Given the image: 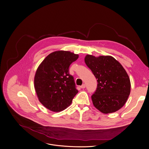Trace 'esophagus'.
<instances>
[{"label": "esophagus", "mask_w": 149, "mask_h": 149, "mask_svg": "<svg viewBox=\"0 0 149 149\" xmlns=\"http://www.w3.org/2000/svg\"><path fill=\"white\" fill-rule=\"evenodd\" d=\"M86 87V84H83L81 86V88H84Z\"/></svg>", "instance_id": "1"}]
</instances>
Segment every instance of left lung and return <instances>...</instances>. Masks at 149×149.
I'll return each instance as SVG.
<instances>
[{"label": "left lung", "instance_id": "obj_1", "mask_svg": "<svg viewBox=\"0 0 149 149\" xmlns=\"http://www.w3.org/2000/svg\"><path fill=\"white\" fill-rule=\"evenodd\" d=\"M84 62L98 79L96 91L91 96L94 107L103 114L119 110L126 103L131 90L130 80L125 68L110 55H87Z\"/></svg>", "mask_w": 149, "mask_h": 149}]
</instances>
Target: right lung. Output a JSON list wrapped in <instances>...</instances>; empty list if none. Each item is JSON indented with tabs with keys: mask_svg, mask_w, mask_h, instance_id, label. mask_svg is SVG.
Segmentation results:
<instances>
[{
	"mask_svg": "<svg viewBox=\"0 0 149 149\" xmlns=\"http://www.w3.org/2000/svg\"><path fill=\"white\" fill-rule=\"evenodd\" d=\"M79 57L78 54L59 50L47 55L38 67L34 77V88L39 102L53 112L67 109L78 93L70 65Z\"/></svg>",
	"mask_w": 149,
	"mask_h": 149,
	"instance_id": "1",
	"label": "right lung"
}]
</instances>
